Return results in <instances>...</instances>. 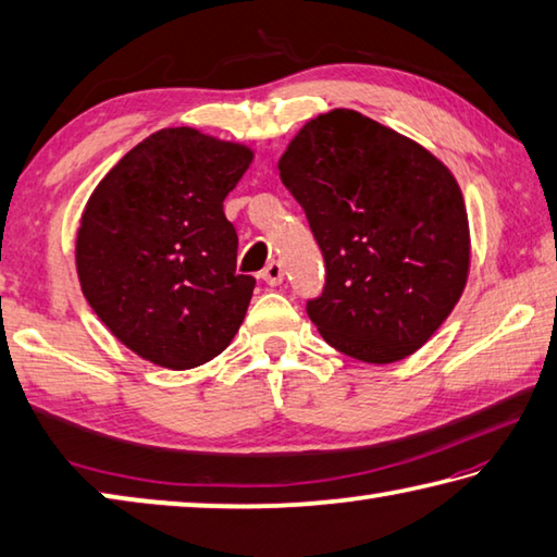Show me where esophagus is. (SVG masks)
<instances>
[{
  "label": "esophagus",
  "mask_w": 557,
  "mask_h": 557,
  "mask_svg": "<svg viewBox=\"0 0 557 557\" xmlns=\"http://www.w3.org/2000/svg\"><path fill=\"white\" fill-rule=\"evenodd\" d=\"M260 277L265 280L270 287H275V285H280L282 280H285V272H282V265H280V262H270V265L260 272Z\"/></svg>",
  "instance_id": "1"
}]
</instances>
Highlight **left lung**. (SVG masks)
Returning a JSON list of instances; mask_svg holds the SVG:
<instances>
[{"instance_id": "left-lung-1", "label": "left lung", "mask_w": 557, "mask_h": 557, "mask_svg": "<svg viewBox=\"0 0 557 557\" xmlns=\"http://www.w3.org/2000/svg\"><path fill=\"white\" fill-rule=\"evenodd\" d=\"M326 262L307 314L336 351L395 363L437 332L467 287L469 219L455 174L414 139L336 108L277 162Z\"/></svg>"}]
</instances>
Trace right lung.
Wrapping results in <instances>:
<instances>
[{
  "label": "right lung",
  "mask_w": 557,
  "mask_h": 557,
  "mask_svg": "<svg viewBox=\"0 0 557 557\" xmlns=\"http://www.w3.org/2000/svg\"><path fill=\"white\" fill-rule=\"evenodd\" d=\"M248 145L164 127L102 176L75 235V270L110 334L162 369L225 351L256 280L235 272L238 235L223 199L248 172Z\"/></svg>",
  "instance_id": "obj_1"
}]
</instances>
